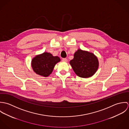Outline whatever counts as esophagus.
<instances>
[{"mask_svg":"<svg viewBox=\"0 0 129 129\" xmlns=\"http://www.w3.org/2000/svg\"><path fill=\"white\" fill-rule=\"evenodd\" d=\"M62 60V61H66V62L68 61V59H67V58H63Z\"/></svg>","mask_w":129,"mask_h":129,"instance_id":"1","label":"esophagus"}]
</instances>
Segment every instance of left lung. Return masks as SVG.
I'll list each match as a JSON object with an SVG mask.
<instances>
[{"instance_id":"left-lung-1","label":"left lung","mask_w":129,"mask_h":129,"mask_svg":"<svg viewBox=\"0 0 129 129\" xmlns=\"http://www.w3.org/2000/svg\"><path fill=\"white\" fill-rule=\"evenodd\" d=\"M75 73L78 76L87 78L95 74L98 68L97 58L92 53L78 50L70 61Z\"/></svg>"}]
</instances>
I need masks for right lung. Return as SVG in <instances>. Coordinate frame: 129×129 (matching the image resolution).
Returning <instances> with one entry per match:
<instances>
[{"label":"right lung","mask_w":129,"mask_h":129,"mask_svg":"<svg viewBox=\"0 0 129 129\" xmlns=\"http://www.w3.org/2000/svg\"><path fill=\"white\" fill-rule=\"evenodd\" d=\"M60 60L59 57L45 52L35 57L31 64L33 71L37 74L47 77L52 73L55 64Z\"/></svg>","instance_id":"right-lung-1"}]
</instances>
